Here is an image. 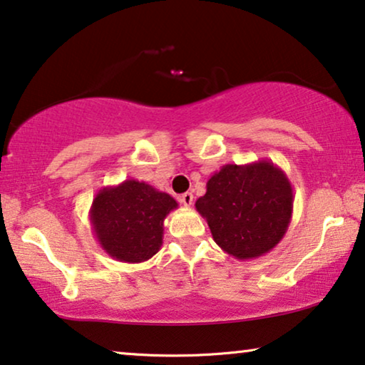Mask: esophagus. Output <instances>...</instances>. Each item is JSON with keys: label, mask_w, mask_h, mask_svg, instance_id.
I'll return each instance as SVG.
<instances>
[{"label": "esophagus", "mask_w": 365, "mask_h": 365, "mask_svg": "<svg viewBox=\"0 0 365 365\" xmlns=\"http://www.w3.org/2000/svg\"><path fill=\"white\" fill-rule=\"evenodd\" d=\"M180 203H182V205H185V206H190V205H192V203H193V193L187 192V193L180 195Z\"/></svg>", "instance_id": "esophagus-1"}]
</instances>
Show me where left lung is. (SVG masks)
<instances>
[{
	"label": "left lung",
	"mask_w": 365,
	"mask_h": 365,
	"mask_svg": "<svg viewBox=\"0 0 365 365\" xmlns=\"http://www.w3.org/2000/svg\"><path fill=\"white\" fill-rule=\"evenodd\" d=\"M195 208L222 251L239 260L257 259L285 236L293 213V188L272 160L226 164L206 182V193Z\"/></svg>",
	"instance_id": "1"
}]
</instances>
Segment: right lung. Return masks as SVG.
Here are the masks:
<instances>
[{
  "mask_svg": "<svg viewBox=\"0 0 365 365\" xmlns=\"http://www.w3.org/2000/svg\"><path fill=\"white\" fill-rule=\"evenodd\" d=\"M175 208L178 203L168 193L129 178L96 193L90 222L98 244L110 257L139 264L159 252L164 220Z\"/></svg>",
  "mask_w": 365,
  "mask_h": 365,
  "instance_id": "1",
  "label": "right lung"
}]
</instances>
